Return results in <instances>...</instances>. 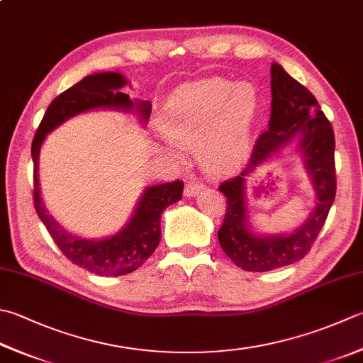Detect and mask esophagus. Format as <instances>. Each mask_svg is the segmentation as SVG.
<instances>
[{
	"mask_svg": "<svg viewBox=\"0 0 363 363\" xmlns=\"http://www.w3.org/2000/svg\"><path fill=\"white\" fill-rule=\"evenodd\" d=\"M204 189V184L196 181V179H189V182L186 184V189H184V196L191 198V196H196L200 191Z\"/></svg>",
	"mask_w": 363,
	"mask_h": 363,
	"instance_id": "1",
	"label": "esophagus"
}]
</instances>
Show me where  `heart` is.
<instances>
[{
  "label": "heart",
  "mask_w": 363,
  "mask_h": 363,
  "mask_svg": "<svg viewBox=\"0 0 363 363\" xmlns=\"http://www.w3.org/2000/svg\"><path fill=\"white\" fill-rule=\"evenodd\" d=\"M259 105V91L248 82L216 77L182 84L160 113V129L168 140L163 152L179 159L176 145H200L206 169L214 174L231 173L247 157Z\"/></svg>",
  "instance_id": "1"
}]
</instances>
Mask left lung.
Listing matches in <instances>:
<instances>
[{
	"label": "left lung",
	"mask_w": 363,
	"mask_h": 363,
	"mask_svg": "<svg viewBox=\"0 0 363 363\" xmlns=\"http://www.w3.org/2000/svg\"><path fill=\"white\" fill-rule=\"evenodd\" d=\"M271 119L259 135L250 162L240 176L225 181L226 216L218 242L234 264L248 272H267L302 259L310 252L335 200V135L311 92L294 80L280 64L271 66ZM294 144L303 157L317 201L309 217L289 233H258L247 214L246 181L262 162Z\"/></svg>",
	"instance_id": "obj_1"
}]
</instances>
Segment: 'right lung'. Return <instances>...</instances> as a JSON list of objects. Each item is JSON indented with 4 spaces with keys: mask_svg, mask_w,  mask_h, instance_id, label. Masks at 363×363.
Wrapping results in <instances>:
<instances>
[{
    "mask_svg": "<svg viewBox=\"0 0 363 363\" xmlns=\"http://www.w3.org/2000/svg\"><path fill=\"white\" fill-rule=\"evenodd\" d=\"M127 78L119 72H101L84 77L48 105L35 130L31 157L34 162V208L55 244L74 264L102 277L125 275L143 264L160 242V218L169 204L182 198L184 182L174 181L149 186L135 206L124 228L102 239H88L67 231L48 214L39 184V152L45 137L67 119L91 110H115L138 116L141 125L151 116V102L132 99L121 92Z\"/></svg>",
    "mask_w": 363,
    "mask_h": 363,
    "instance_id": "1",
    "label": "right lung"
}]
</instances>
